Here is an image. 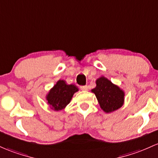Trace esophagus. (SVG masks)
<instances>
[{"mask_svg": "<svg viewBox=\"0 0 158 158\" xmlns=\"http://www.w3.org/2000/svg\"><path fill=\"white\" fill-rule=\"evenodd\" d=\"M80 89L82 91H87L88 89V87L87 85H83V86H80Z\"/></svg>", "mask_w": 158, "mask_h": 158, "instance_id": "1", "label": "esophagus"}]
</instances>
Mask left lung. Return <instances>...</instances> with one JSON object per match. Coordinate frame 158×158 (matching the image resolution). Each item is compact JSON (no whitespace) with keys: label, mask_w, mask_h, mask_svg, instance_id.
<instances>
[{"label":"left lung","mask_w":158,"mask_h":158,"mask_svg":"<svg viewBox=\"0 0 158 158\" xmlns=\"http://www.w3.org/2000/svg\"><path fill=\"white\" fill-rule=\"evenodd\" d=\"M96 87L91 90L100 108L106 113L118 110L124 104V92L108 79L101 76L96 80Z\"/></svg>","instance_id":"8db88e82"}]
</instances>
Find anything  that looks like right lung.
I'll return each mask as SVG.
<instances>
[{"mask_svg":"<svg viewBox=\"0 0 158 158\" xmlns=\"http://www.w3.org/2000/svg\"><path fill=\"white\" fill-rule=\"evenodd\" d=\"M78 91L74 85H67L65 81L58 80L46 95V100L53 110H62L70 103L74 93Z\"/></svg>","mask_w":158,"mask_h":158,"instance_id":"add662e5","label":"right lung"}]
</instances>
